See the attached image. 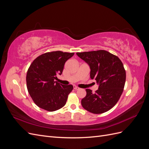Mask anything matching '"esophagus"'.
Instances as JSON below:
<instances>
[{
	"label": "esophagus",
	"mask_w": 149,
	"mask_h": 149,
	"mask_svg": "<svg viewBox=\"0 0 149 149\" xmlns=\"http://www.w3.org/2000/svg\"><path fill=\"white\" fill-rule=\"evenodd\" d=\"M73 88H74V89L75 90H78V89H79V88H78V87H77V86H74Z\"/></svg>",
	"instance_id": "1"
}]
</instances>
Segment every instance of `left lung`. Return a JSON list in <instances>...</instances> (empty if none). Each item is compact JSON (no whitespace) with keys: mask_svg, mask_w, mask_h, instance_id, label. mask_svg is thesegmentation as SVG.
I'll return each instance as SVG.
<instances>
[{"mask_svg":"<svg viewBox=\"0 0 149 149\" xmlns=\"http://www.w3.org/2000/svg\"><path fill=\"white\" fill-rule=\"evenodd\" d=\"M89 65L90 77L99 88L94 93L86 89V96L81 100L84 109L93 114H102L113 107L123 92L125 70L119 58L106 50L76 53Z\"/></svg>","mask_w":149,"mask_h":149,"instance_id":"1","label":"left lung"}]
</instances>
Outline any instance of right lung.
I'll list each match as a JSON object with an SVG mask.
<instances>
[{
  "mask_svg": "<svg viewBox=\"0 0 149 149\" xmlns=\"http://www.w3.org/2000/svg\"><path fill=\"white\" fill-rule=\"evenodd\" d=\"M74 53L61 51L43 53L33 61L26 76V87L35 104L48 111L61 109L65 104L73 85L55 81L61 75L65 62Z\"/></svg>",
  "mask_w": 149,
  "mask_h": 149,
  "instance_id": "add662e5",
  "label": "right lung"
}]
</instances>
